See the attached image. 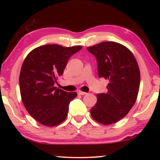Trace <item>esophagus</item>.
Wrapping results in <instances>:
<instances>
[{
  "label": "esophagus",
  "mask_w": 160,
  "mask_h": 160,
  "mask_svg": "<svg viewBox=\"0 0 160 160\" xmlns=\"http://www.w3.org/2000/svg\"><path fill=\"white\" fill-rule=\"evenodd\" d=\"M78 95H86L87 92H82V91L79 90V91H78Z\"/></svg>",
  "instance_id": "esophagus-1"
}]
</instances>
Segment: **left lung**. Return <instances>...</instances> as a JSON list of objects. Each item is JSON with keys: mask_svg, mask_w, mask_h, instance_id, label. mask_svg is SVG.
<instances>
[{"mask_svg": "<svg viewBox=\"0 0 160 160\" xmlns=\"http://www.w3.org/2000/svg\"><path fill=\"white\" fill-rule=\"evenodd\" d=\"M87 49L97 59L99 77L108 81V92L98 94L91 116L100 124L116 123L136 101L141 82L138 65L132 52L121 43L107 41Z\"/></svg>", "mask_w": 160, "mask_h": 160, "instance_id": "left-lung-1", "label": "left lung"}]
</instances>
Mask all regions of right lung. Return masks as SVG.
Instances as JSON below:
<instances>
[{
	"instance_id": "1",
	"label": "right lung",
	"mask_w": 160,
	"mask_h": 160,
	"mask_svg": "<svg viewBox=\"0 0 160 160\" xmlns=\"http://www.w3.org/2000/svg\"><path fill=\"white\" fill-rule=\"evenodd\" d=\"M82 48L43 45L32 50L24 60L19 80L22 100L29 114L43 125L56 126L66 119L70 102L77 93L67 92L54 84L69 58Z\"/></svg>"
}]
</instances>
